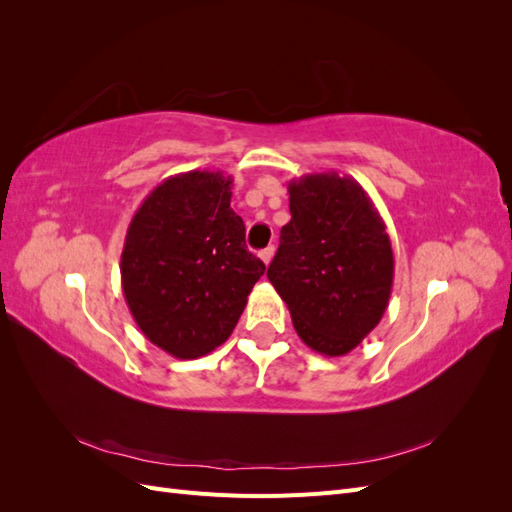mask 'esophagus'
<instances>
[{"label":"esophagus","mask_w":512,"mask_h":512,"mask_svg":"<svg viewBox=\"0 0 512 512\" xmlns=\"http://www.w3.org/2000/svg\"><path fill=\"white\" fill-rule=\"evenodd\" d=\"M273 247H265V250H262L260 252V258H262V262H265V265H269V262H271V258H273Z\"/></svg>","instance_id":"obj_1"}]
</instances>
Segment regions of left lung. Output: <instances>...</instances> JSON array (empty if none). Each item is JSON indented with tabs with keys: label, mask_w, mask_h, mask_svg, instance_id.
<instances>
[{
	"label": "left lung",
	"mask_w": 512,
	"mask_h": 512,
	"mask_svg": "<svg viewBox=\"0 0 512 512\" xmlns=\"http://www.w3.org/2000/svg\"><path fill=\"white\" fill-rule=\"evenodd\" d=\"M290 222L267 277L294 331L324 354L344 356L378 327L395 260L376 205L352 177L316 173L288 183Z\"/></svg>",
	"instance_id": "obj_1"
}]
</instances>
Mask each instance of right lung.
I'll return each instance as SVG.
<instances>
[{"label":"right lung","instance_id":"obj_1","mask_svg":"<svg viewBox=\"0 0 512 512\" xmlns=\"http://www.w3.org/2000/svg\"><path fill=\"white\" fill-rule=\"evenodd\" d=\"M232 177L190 170L164 179L136 209L121 252V288L138 329L175 359L230 337L265 273L230 209Z\"/></svg>","mask_w":512,"mask_h":512}]
</instances>
